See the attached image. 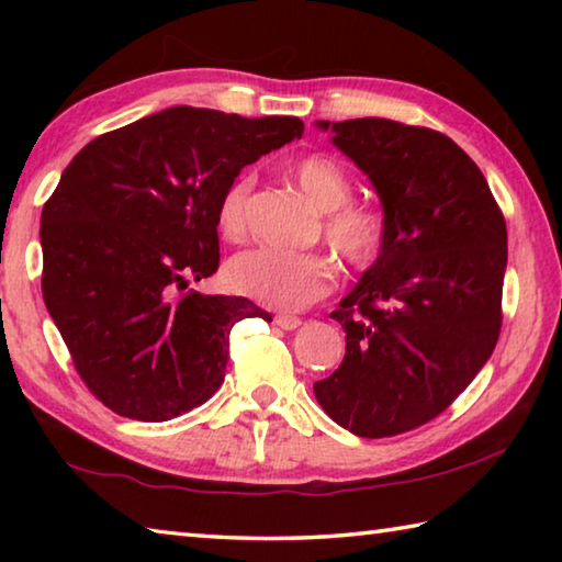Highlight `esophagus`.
Instances as JSON below:
<instances>
[{
    "instance_id": "1",
    "label": "esophagus",
    "mask_w": 562,
    "mask_h": 562,
    "mask_svg": "<svg viewBox=\"0 0 562 562\" xmlns=\"http://www.w3.org/2000/svg\"><path fill=\"white\" fill-rule=\"evenodd\" d=\"M274 325H278L280 329H297L302 325V319L294 315H278L274 317Z\"/></svg>"
}]
</instances>
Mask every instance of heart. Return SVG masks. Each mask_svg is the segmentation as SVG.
I'll return each instance as SVG.
<instances>
[{"label":"heart","mask_w":562,"mask_h":562,"mask_svg":"<svg viewBox=\"0 0 562 562\" xmlns=\"http://www.w3.org/2000/svg\"><path fill=\"white\" fill-rule=\"evenodd\" d=\"M304 195L322 211V235L349 268L364 270L382 252L386 240V217L376 205L351 201V183L335 158L310 154L290 164ZM255 178H233L217 198V231L231 243L247 237V203ZM231 288L274 310H302L335 288L337 265L322 252H274L252 250L227 265Z\"/></svg>","instance_id":"obj_1"}]
</instances>
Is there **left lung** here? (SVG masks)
<instances>
[{"mask_svg":"<svg viewBox=\"0 0 562 562\" xmlns=\"http://www.w3.org/2000/svg\"><path fill=\"white\" fill-rule=\"evenodd\" d=\"M317 126L374 183L386 240L329 315L347 351L315 396L351 434L384 439L446 412L496 349L506 221L479 166L443 133L386 119Z\"/></svg>","mask_w":562,"mask_h":562,"instance_id":"obj_1","label":"left lung"}]
</instances>
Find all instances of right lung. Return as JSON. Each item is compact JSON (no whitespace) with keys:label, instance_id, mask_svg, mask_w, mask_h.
Masks as SVG:
<instances>
[{"label":"right lung","instance_id":"1","mask_svg":"<svg viewBox=\"0 0 562 562\" xmlns=\"http://www.w3.org/2000/svg\"><path fill=\"white\" fill-rule=\"evenodd\" d=\"M294 116L173 106L103 133L42 211V292L89 392L119 416L168 422L225 379L231 329L272 319L247 297L186 290L221 265L217 198L300 138Z\"/></svg>","mask_w":562,"mask_h":562}]
</instances>
